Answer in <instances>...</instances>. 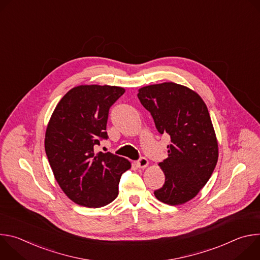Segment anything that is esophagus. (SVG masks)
I'll return each instance as SVG.
<instances>
[{"label":"esophagus","instance_id":"obj_1","mask_svg":"<svg viewBox=\"0 0 260 260\" xmlns=\"http://www.w3.org/2000/svg\"><path fill=\"white\" fill-rule=\"evenodd\" d=\"M136 165H137L139 168L144 169V168L148 167V165H149V161H148L145 157H141V158L136 162Z\"/></svg>","mask_w":260,"mask_h":260}]
</instances>
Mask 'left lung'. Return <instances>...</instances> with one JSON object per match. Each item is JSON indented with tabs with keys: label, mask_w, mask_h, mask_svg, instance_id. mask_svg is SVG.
I'll return each mask as SVG.
<instances>
[{
	"label": "left lung",
	"mask_w": 260,
	"mask_h": 260,
	"mask_svg": "<svg viewBox=\"0 0 260 260\" xmlns=\"http://www.w3.org/2000/svg\"><path fill=\"white\" fill-rule=\"evenodd\" d=\"M159 134H168V155L158 166L166 181L155 198L171 206L189 202L201 191L218 160V142L203 99L192 89L164 82L139 89Z\"/></svg>",
	"instance_id": "left-lung-1"
}]
</instances>
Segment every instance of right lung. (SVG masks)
<instances>
[{
  "mask_svg": "<svg viewBox=\"0 0 260 260\" xmlns=\"http://www.w3.org/2000/svg\"><path fill=\"white\" fill-rule=\"evenodd\" d=\"M125 89L79 85L56 105L45 134V151L54 178L75 204L101 208L118 196L121 175L131 169L124 157L94 152L106 132L109 109Z\"/></svg>",
  "mask_w": 260,
  "mask_h": 260,
  "instance_id": "right-lung-1",
  "label": "right lung"
}]
</instances>
